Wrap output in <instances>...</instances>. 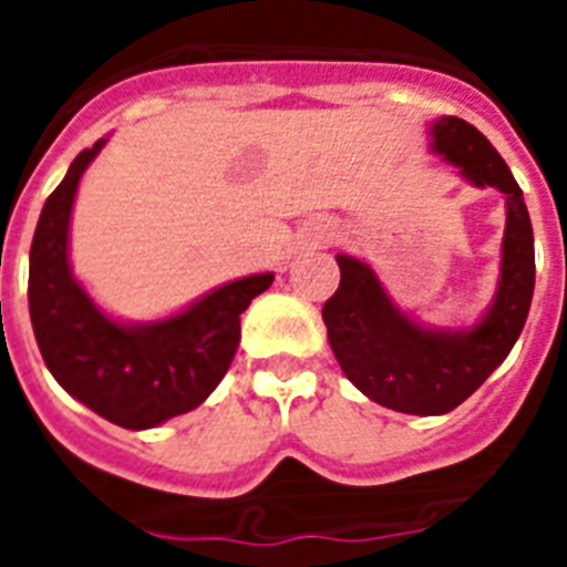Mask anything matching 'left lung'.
I'll return each mask as SVG.
<instances>
[{"mask_svg": "<svg viewBox=\"0 0 567 567\" xmlns=\"http://www.w3.org/2000/svg\"><path fill=\"white\" fill-rule=\"evenodd\" d=\"M432 147L474 187L505 195L503 264L488 312L471 329H429L409 318L365 260L338 255L340 287L323 303L340 369L374 403L403 414H445L477 392L508 358L534 298V229L523 189L474 124L443 115Z\"/></svg>", "mask_w": 567, "mask_h": 567, "instance_id": "left-lung-1", "label": "left lung"}]
</instances>
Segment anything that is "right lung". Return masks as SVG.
I'll use <instances>...</instances> for the list:
<instances>
[{"instance_id":"right-lung-1","label":"right lung","mask_w":567,"mask_h":567,"mask_svg":"<svg viewBox=\"0 0 567 567\" xmlns=\"http://www.w3.org/2000/svg\"><path fill=\"white\" fill-rule=\"evenodd\" d=\"M107 138L73 158L39 215L30 244L28 303L39 352L70 398L122 429H153L193 412L224 380L240 340V312L272 287L249 275L153 323H118L70 272V213L84 169Z\"/></svg>"}]
</instances>
